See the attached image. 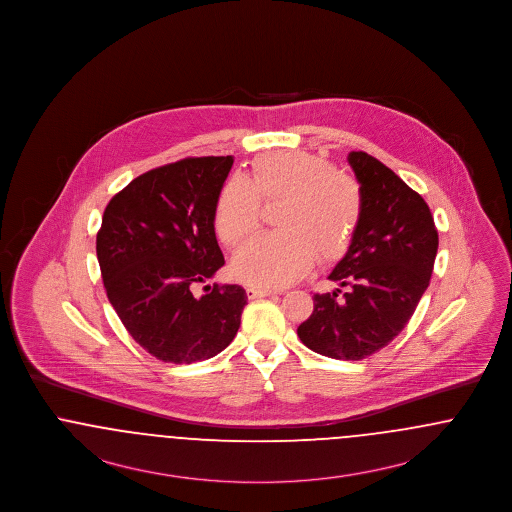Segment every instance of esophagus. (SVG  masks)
<instances>
[{"instance_id":"34e87169","label":"esophagus","mask_w":512,"mask_h":512,"mask_svg":"<svg viewBox=\"0 0 512 512\" xmlns=\"http://www.w3.org/2000/svg\"><path fill=\"white\" fill-rule=\"evenodd\" d=\"M249 299H259V297H268V295H274L276 290H263V288H247L245 290Z\"/></svg>"}]
</instances>
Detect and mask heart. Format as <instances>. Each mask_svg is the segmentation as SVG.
<instances>
[{
  "instance_id": "obj_1",
  "label": "heart",
  "mask_w": 512,
  "mask_h": 512,
  "mask_svg": "<svg viewBox=\"0 0 512 512\" xmlns=\"http://www.w3.org/2000/svg\"><path fill=\"white\" fill-rule=\"evenodd\" d=\"M263 201H282L274 224L280 232L251 240L234 261L247 286L276 290L305 276L315 261L332 263L351 244L363 219L359 184L307 151L259 157L251 176L232 174L215 201V230L222 244L240 245L259 226Z\"/></svg>"
}]
</instances>
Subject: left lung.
I'll list each match as a JSON object with an SVG mask.
<instances>
[{"mask_svg": "<svg viewBox=\"0 0 512 512\" xmlns=\"http://www.w3.org/2000/svg\"><path fill=\"white\" fill-rule=\"evenodd\" d=\"M347 163L363 194V219L340 263L328 274L346 290L317 293L297 336L309 349L361 361L386 347L413 317L430 284L438 230L426 201L365 151Z\"/></svg>", "mask_w": 512, "mask_h": 512, "instance_id": "left-lung-1", "label": "left lung"}]
</instances>
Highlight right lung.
Masks as SVG:
<instances>
[{"label": "right lung", "instance_id": "obj_1", "mask_svg": "<svg viewBox=\"0 0 512 512\" xmlns=\"http://www.w3.org/2000/svg\"><path fill=\"white\" fill-rule=\"evenodd\" d=\"M232 165V155L182 159L134 178L105 207L96 251L109 303L163 363L211 359L238 334L242 286L194 295L224 265L213 215Z\"/></svg>", "mask_w": 512, "mask_h": 512}]
</instances>
